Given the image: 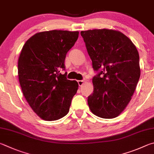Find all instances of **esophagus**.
Returning a JSON list of instances; mask_svg holds the SVG:
<instances>
[{"label": "esophagus", "instance_id": "34e87169", "mask_svg": "<svg viewBox=\"0 0 154 154\" xmlns=\"http://www.w3.org/2000/svg\"><path fill=\"white\" fill-rule=\"evenodd\" d=\"M84 80H78V84H79V87H81V86L84 84Z\"/></svg>", "mask_w": 154, "mask_h": 154}]
</instances>
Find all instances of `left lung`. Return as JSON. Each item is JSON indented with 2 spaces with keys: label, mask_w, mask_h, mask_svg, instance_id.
<instances>
[{
  "label": "left lung",
  "mask_w": 154,
  "mask_h": 154,
  "mask_svg": "<svg viewBox=\"0 0 154 154\" xmlns=\"http://www.w3.org/2000/svg\"><path fill=\"white\" fill-rule=\"evenodd\" d=\"M97 74L88 104L94 114L114 118L131 99L140 78L139 55L122 32L101 29L80 32Z\"/></svg>",
  "instance_id": "8db88e82"
}]
</instances>
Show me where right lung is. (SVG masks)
Listing matches in <instances>:
<instances>
[{
	"label": "right lung",
	"instance_id": "right-lung-1",
	"mask_svg": "<svg viewBox=\"0 0 154 154\" xmlns=\"http://www.w3.org/2000/svg\"><path fill=\"white\" fill-rule=\"evenodd\" d=\"M79 32H39L27 40L18 60V76L24 97L45 120L60 119L69 112L77 92L75 80H67L64 61L79 38Z\"/></svg>",
	"mask_w": 154,
	"mask_h": 154
}]
</instances>
